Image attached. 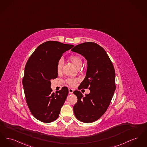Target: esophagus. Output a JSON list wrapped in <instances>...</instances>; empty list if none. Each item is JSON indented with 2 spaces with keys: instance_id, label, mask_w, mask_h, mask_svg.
<instances>
[{
  "instance_id": "esophagus-1",
  "label": "esophagus",
  "mask_w": 147,
  "mask_h": 147,
  "mask_svg": "<svg viewBox=\"0 0 147 147\" xmlns=\"http://www.w3.org/2000/svg\"><path fill=\"white\" fill-rule=\"evenodd\" d=\"M73 92H74V90H73V89H71V88H69V94H72V93H73Z\"/></svg>"
}]
</instances>
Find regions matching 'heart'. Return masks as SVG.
Masks as SVG:
<instances>
[{
  "mask_svg": "<svg viewBox=\"0 0 147 147\" xmlns=\"http://www.w3.org/2000/svg\"><path fill=\"white\" fill-rule=\"evenodd\" d=\"M69 61L77 68H80L82 65V60L81 58L77 55H71L69 58ZM63 61L61 59L58 61L57 64V71L58 74H61L62 71ZM79 79L78 78H70L67 81L70 86H74L77 84Z\"/></svg>",
  "mask_w": 147,
  "mask_h": 147,
  "instance_id": "b5f03b06",
  "label": "heart"
}]
</instances>
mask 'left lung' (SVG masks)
Masks as SVG:
<instances>
[{
	"label": "left lung",
	"mask_w": 147,
	"mask_h": 147,
	"mask_svg": "<svg viewBox=\"0 0 147 147\" xmlns=\"http://www.w3.org/2000/svg\"><path fill=\"white\" fill-rule=\"evenodd\" d=\"M87 61L86 76L80 88L90 90L85 94L75 90L78 102L73 111L79 121L89 123L99 119L108 109L115 90V73L112 63L103 48L93 42L78 44L71 50Z\"/></svg>",
	"instance_id": "8db88e82"
}]
</instances>
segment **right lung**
<instances>
[{"mask_svg":"<svg viewBox=\"0 0 147 147\" xmlns=\"http://www.w3.org/2000/svg\"><path fill=\"white\" fill-rule=\"evenodd\" d=\"M74 47L57 41L39 45L27 61L23 79L26 103L36 119L44 123L56 120L68 94V89L52 93L51 80L58 77L57 64L63 54Z\"/></svg>","mask_w":147,"mask_h":147,"instance_id":"obj_1","label":"right lung"}]
</instances>
